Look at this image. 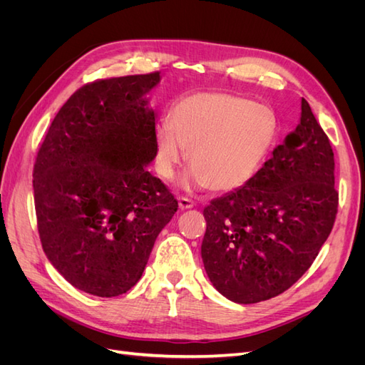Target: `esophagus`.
Segmentation results:
<instances>
[{"label":"esophagus","mask_w":365,"mask_h":365,"mask_svg":"<svg viewBox=\"0 0 365 365\" xmlns=\"http://www.w3.org/2000/svg\"><path fill=\"white\" fill-rule=\"evenodd\" d=\"M178 204H180V208H181V210L193 208V205H195V202L190 200V197H187V196H180V197H178Z\"/></svg>","instance_id":"obj_1"}]
</instances>
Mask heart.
Returning a JSON list of instances; mask_svg holds the SVG:
<instances>
[{
	"label": "heart",
	"mask_w": 365,
	"mask_h": 365,
	"mask_svg": "<svg viewBox=\"0 0 365 365\" xmlns=\"http://www.w3.org/2000/svg\"><path fill=\"white\" fill-rule=\"evenodd\" d=\"M275 137L277 118L268 106L233 93L190 94L157 128V172L172 180L189 150L195 184L236 190L256 176Z\"/></svg>",
	"instance_id": "b5f03b06"
}]
</instances>
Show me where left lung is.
<instances>
[{
  "label": "left lung",
  "mask_w": 365,
  "mask_h": 365,
  "mask_svg": "<svg viewBox=\"0 0 365 365\" xmlns=\"http://www.w3.org/2000/svg\"><path fill=\"white\" fill-rule=\"evenodd\" d=\"M329 137L302 98L297 129L240 189L204 208L201 254L215 288L251 304L277 297L311 268L338 213Z\"/></svg>",
  "instance_id": "obj_1"
}]
</instances>
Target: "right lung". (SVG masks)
I'll return each instance as SVG.
<instances>
[{"label":"right lung","instance_id":"1","mask_svg":"<svg viewBox=\"0 0 365 365\" xmlns=\"http://www.w3.org/2000/svg\"><path fill=\"white\" fill-rule=\"evenodd\" d=\"M160 71L81 86L51 121L33 165L39 239L74 288L117 297L134 286L178 201L145 165L157 155L143 98Z\"/></svg>","mask_w":365,"mask_h":365}]
</instances>
